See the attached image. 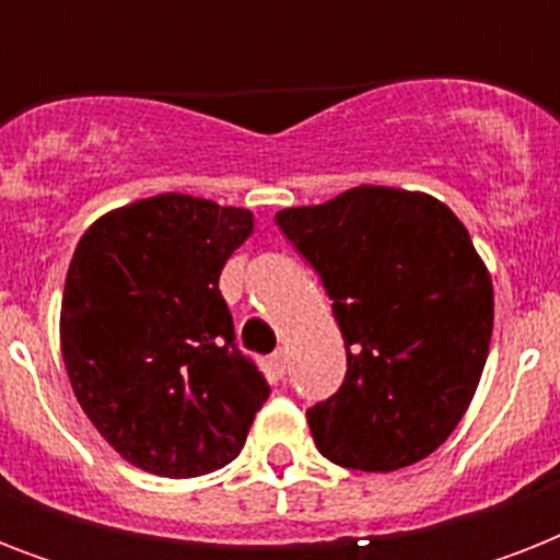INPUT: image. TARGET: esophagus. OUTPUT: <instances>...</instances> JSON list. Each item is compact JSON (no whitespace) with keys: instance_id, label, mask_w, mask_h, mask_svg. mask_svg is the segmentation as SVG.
I'll return each mask as SVG.
<instances>
[{"instance_id":"obj_1","label":"esophagus","mask_w":560,"mask_h":560,"mask_svg":"<svg viewBox=\"0 0 560 560\" xmlns=\"http://www.w3.org/2000/svg\"><path fill=\"white\" fill-rule=\"evenodd\" d=\"M270 366L276 369V374L288 372V351H284V349L276 351V354H272V358H270Z\"/></svg>"}]
</instances>
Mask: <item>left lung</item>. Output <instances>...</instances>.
Wrapping results in <instances>:
<instances>
[{
    "label": "left lung",
    "mask_w": 560,
    "mask_h": 560,
    "mask_svg": "<svg viewBox=\"0 0 560 560\" xmlns=\"http://www.w3.org/2000/svg\"><path fill=\"white\" fill-rule=\"evenodd\" d=\"M276 223L319 272L346 340V381L307 409L319 453L381 474L430 456L465 416L494 328L468 229L430 194L386 186L281 209Z\"/></svg>",
    "instance_id": "8db88e82"
}]
</instances>
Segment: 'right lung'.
Returning a JSON list of instances; mask_svg holds the SVG:
<instances>
[{
    "label": "right lung",
    "instance_id": "obj_1",
    "mask_svg": "<svg viewBox=\"0 0 560 560\" xmlns=\"http://www.w3.org/2000/svg\"><path fill=\"white\" fill-rule=\"evenodd\" d=\"M253 211L156 194L92 223L74 246L60 349L74 398L130 465L200 477L235 459L270 395L235 346L218 279Z\"/></svg>",
    "mask_w": 560,
    "mask_h": 560
}]
</instances>
